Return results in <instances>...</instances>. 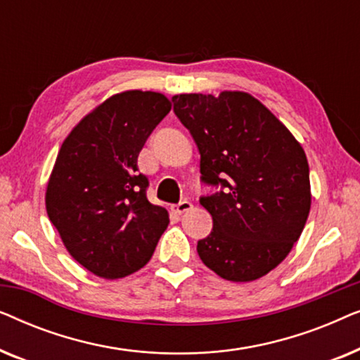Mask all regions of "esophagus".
I'll use <instances>...</instances> for the list:
<instances>
[{
    "label": "esophagus",
    "instance_id": "obj_1",
    "mask_svg": "<svg viewBox=\"0 0 360 360\" xmlns=\"http://www.w3.org/2000/svg\"><path fill=\"white\" fill-rule=\"evenodd\" d=\"M172 210H174L175 214H184V213H188L190 210H193V205H191L188 200H184V201H180L179 205H175Z\"/></svg>",
    "mask_w": 360,
    "mask_h": 360
}]
</instances>
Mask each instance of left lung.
Instances as JSON below:
<instances>
[{
  "mask_svg": "<svg viewBox=\"0 0 360 360\" xmlns=\"http://www.w3.org/2000/svg\"><path fill=\"white\" fill-rule=\"evenodd\" d=\"M174 111L200 150L201 180L221 185L200 200L213 231L196 250L229 282H252L287 257L311 208L309 169L288 127L245 91L181 93Z\"/></svg>",
  "mask_w": 360,
  "mask_h": 360,
  "instance_id": "1",
  "label": "left lung"
}]
</instances>
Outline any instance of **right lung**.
Segmentation results:
<instances>
[{"label":"right lung","mask_w":360,"mask_h":360,"mask_svg":"<svg viewBox=\"0 0 360 360\" xmlns=\"http://www.w3.org/2000/svg\"><path fill=\"white\" fill-rule=\"evenodd\" d=\"M170 110L162 93H116L62 142L46 210L68 254L96 277L122 278L144 267L169 226V211L147 200L137 157Z\"/></svg>","instance_id":"1"}]
</instances>
